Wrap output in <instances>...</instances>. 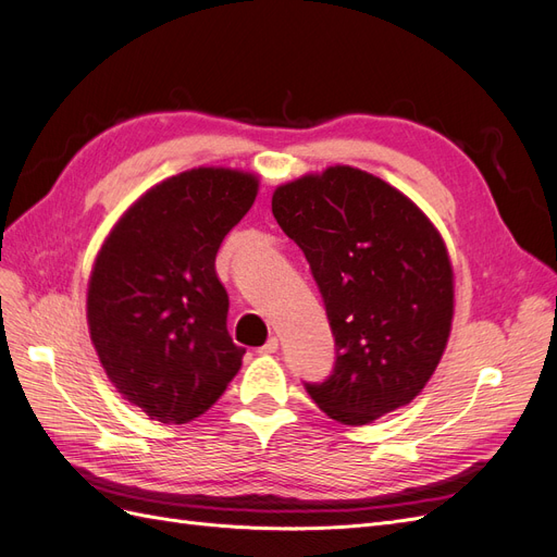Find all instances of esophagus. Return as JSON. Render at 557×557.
<instances>
[{
    "instance_id": "esophagus-1",
    "label": "esophagus",
    "mask_w": 557,
    "mask_h": 557,
    "mask_svg": "<svg viewBox=\"0 0 557 557\" xmlns=\"http://www.w3.org/2000/svg\"><path fill=\"white\" fill-rule=\"evenodd\" d=\"M278 350V339L276 336H269V339L264 342V346L258 348V352H262V356H269V352H276Z\"/></svg>"
}]
</instances>
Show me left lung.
Masks as SVG:
<instances>
[{
	"label": "left lung",
	"instance_id": "1",
	"mask_svg": "<svg viewBox=\"0 0 557 557\" xmlns=\"http://www.w3.org/2000/svg\"><path fill=\"white\" fill-rule=\"evenodd\" d=\"M272 213L305 250L336 360L307 393L336 423L367 425L409 404L440 364L453 267L430 218L391 183L348 164L274 190Z\"/></svg>",
	"mask_w": 557,
	"mask_h": 557
}]
</instances>
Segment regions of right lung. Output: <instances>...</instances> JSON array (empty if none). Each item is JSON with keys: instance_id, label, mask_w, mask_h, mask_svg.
<instances>
[{"instance_id": "right-lung-1", "label": "right lung", "mask_w": 557, "mask_h": 557, "mask_svg": "<svg viewBox=\"0 0 557 557\" xmlns=\"http://www.w3.org/2000/svg\"><path fill=\"white\" fill-rule=\"evenodd\" d=\"M258 183L225 166L181 172L134 201L97 252L90 339L115 391L150 420H195L239 372L246 348L227 332L215 252Z\"/></svg>"}]
</instances>
